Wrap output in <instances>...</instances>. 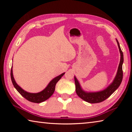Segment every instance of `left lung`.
Segmentation results:
<instances>
[{
  "label": "left lung",
  "instance_id": "1",
  "mask_svg": "<svg viewBox=\"0 0 132 132\" xmlns=\"http://www.w3.org/2000/svg\"><path fill=\"white\" fill-rule=\"evenodd\" d=\"M117 41L120 53V61L119 67H118L117 76H116L113 81L112 82L111 85H109V86H108L106 89H105L104 90L100 91V92L86 93L82 90L79 81H78L76 77H75L76 92L77 95L80 98H81V99L84 100L85 101L91 104L99 103V102L104 101V100L107 99L112 94L113 92L119 87L120 83H121L123 79L122 64L123 62V52L121 49H120L119 44L117 39Z\"/></svg>",
  "mask_w": 132,
  "mask_h": 132
}]
</instances>
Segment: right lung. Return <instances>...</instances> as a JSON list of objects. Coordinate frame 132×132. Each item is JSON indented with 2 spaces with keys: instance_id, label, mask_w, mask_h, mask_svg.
<instances>
[{
  "instance_id": "1",
  "label": "right lung",
  "mask_w": 132,
  "mask_h": 132,
  "mask_svg": "<svg viewBox=\"0 0 132 132\" xmlns=\"http://www.w3.org/2000/svg\"><path fill=\"white\" fill-rule=\"evenodd\" d=\"M64 74V73H62L61 75L58 76L57 77L53 79L52 81H51L50 83L48 84L47 87L44 90H42L41 92L38 93H28L23 90L20 87L18 86L15 81L14 77H13L12 67V69H11L10 76L13 86H14L15 88L17 90L18 92L24 98H25L26 100H27L28 101L30 102H34V103H40V102H42L45 101L46 100H48L53 94L55 90L56 84L57 82L61 79L62 76H63Z\"/></svg>"
}]
</instances>
